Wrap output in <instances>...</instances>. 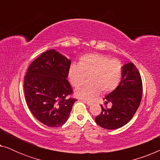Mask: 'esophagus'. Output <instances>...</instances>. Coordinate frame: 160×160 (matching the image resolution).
I'll return each instance as SVG.
<instances>
[{"instance_id":"obj_1","label":"esophagus","mask_w":160,"mask_h":160,"mask_svg":"<svg viewBox=\"0 0 160 160\" xmlns=\"http://www.w3.org/2000/svg\"><path fill=\"white\" fill-rule=\"evenodd\" d=\"M82 101L85 102V103H87L89 106H92V102H90V101H88V100H82Z\"/></svg>"}]
</instances>
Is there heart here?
<instances>
[{
    "instance_id": "1",
    "label": "heart",
    "mask_w": 160,
    "mask_h": 160,
    "mask_svg": "<svg viewBox=\"0 0 160 160\" xmlns=\"http://www.w3.org/2000/svg\"><path fill=\"white\" fill-rule=\"evenodd\" d=\"M123 66L119 60H111L101 53L87 54L81 57L78 65H71L68 70L70 82L78 88L86 80L89 82L76 91V95L84 99L102 94H108L117 88L122 80Z\"/></svg>"
}]
</instances>
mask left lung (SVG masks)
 Here are the masks:
<instances>
[{
  "label": "left lung",
  "instance_id": "left-lung-1",
  "mask_svg": "<svg viewBox=\"0 0 160 160\" xmlns=\"http://www.w3.org/2000/svg\"><path fill=\"white\" fill-rule=\"evenodd\" d=\"M143 84L141 74L132 62L123 65L122 80L114 91L103 98L111 108L100 105L102 111L95 122L107 130H114L126 124L133 117L141 103Z\"/></svg>",
  "mask_w": 160,
  "mask_h": 160
}]
</instances>
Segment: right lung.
I'll return each mask as SVG.
<instances>
[{
    "mask_svg": "<svg viewBox=\"0 0 160 160\" xmlns=\"http://www.w3.org/2000/svg\"><path fill=\"white\" fill-rule=\"evenodd\" d=\"M71 62L50 49L32 61L25 76L24 90L28 108L39 122L50 128L66 122L76 100L69 97L73 93L67 80Z\"/></svg>",
    "mask_w": 160,
    "mask_h": 160,
    "instance_id": "1",
    "label": "right lung"
}]
</instances>
